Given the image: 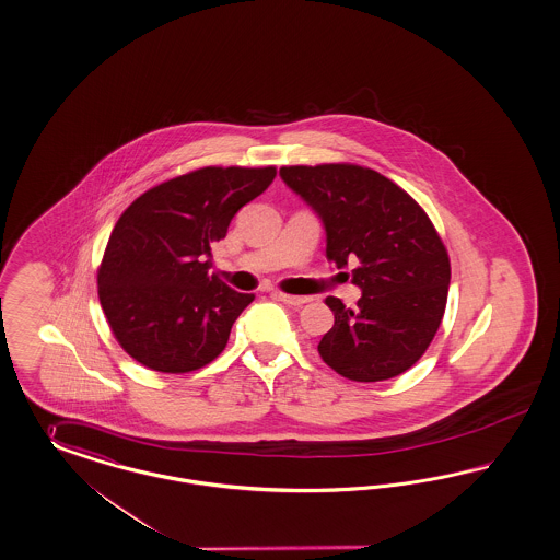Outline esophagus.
Wrapping results in <instances>:
<instances>
[{
    "label": "esophagus",
    "instance_id": "obj_1",
    "mask_svg": "<svg viewBox=\"0 0 560 560\" xmlns=\"http://www.w3.org/2000/svg\"><path fill=\"white\" fill-rule=\"evenodd\" d=\"M275 295H277L281 302L290 304V306H302V304L310 302L308 295H290V293H283V291H275Z\"/></svg>",
    "mask_w": 560,
    "mask_h": 560
}]
</instances>
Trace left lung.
Listing matches in <instances>:
<instances>
[{
    "label": "left lung",
    "instance_id": "left-lung-1",
    "mask_svg": "<svg viewBox=\"0 0 560 560\" xmlns=\"http://www.w3.org/2000/svg\"><path fill=\"white\" fill-rule=\"evenodd\" d=\"M279 175L323 219L327 258L358 260L355 308L328 295L335 325L318 343L337 374L358 383L399 376L413 366L443 320L451 262L424 209L385 175L351 165H291Z\"/></svg>",
    "mask_w": 560,
    "mask_h": 560
}]
</instances>
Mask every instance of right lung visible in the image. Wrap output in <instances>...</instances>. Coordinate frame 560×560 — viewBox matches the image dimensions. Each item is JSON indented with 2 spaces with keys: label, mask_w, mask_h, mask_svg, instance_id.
<instances>
[{
  "label": "right lung",
  "mask_w": 560,
  "mask_h": 560,
  "mask_svg": "<svg viewBox=\"0 0 560 560\" xmlns=\"http://www.w3.org/2000/svg\"><path fill=\"white\" fill-rule=\"evenodd\" d=\"M275 175V167H202L154 186L121 212L98 267V300L136 362L182 374L225 349L254 295L209 275L211 246Z\"/></svg>",
  "instance_id": "obj_1"
}]
</instances>
